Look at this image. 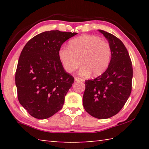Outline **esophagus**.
I'll return each mask as SVG.
<instances>
[{"label":"esophagus","instance_id":"1","mask_svg":"<svg viewBox=\"0 0 149 149\" xmlns=\"http://www.w3.org/2000/svg\"><path fill=\"white\" fill-rule=\"evenodd\" d=\"M75 81H82L83 79H81V78H79V77H75Z\"/></svg>","mask_w":149,"mask_h":149}]
</instances>
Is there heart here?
<instances>
[{
  "mask_svg": "<svg viewBox=\"0 0 149 149\" xmlns=\"http://www.w3.org/2000/svg\"><path fill=\"white\" fill-rule=\"evenodd\" d=\"M112 51L110 45L95 35H83L70 41L68 47H62L58 51V57L68 73L83 65L79 74L84 76L91 73L95 76L102 74L110 64Z\"/></svg>",
  "mask_w": 149,
  "mask_h": 149,
  "instance_id": "b5f03b06",
  "label": "heart"
}]
</instances>
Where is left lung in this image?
<instances>
[{"mask_svg":"<svg viewBox=\"0 0 149 149\" xmlns=\"http://www.w3.org/2000/svg\"><path fill=\"white\" fill-rule=\"evenodd\" d=\"M99 31L107 38L112 57L100 76L85 81L83 104L85 111L98 119H107L120 112L132 92L133 68L125 45L114 35Z\"/></svg>","mask_w":149,"mask_h":149,"instance_id":"8db88e82","label":"left lung"}]
</instances>
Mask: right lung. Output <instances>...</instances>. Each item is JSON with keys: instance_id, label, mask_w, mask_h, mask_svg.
Listing matches in <instances>:
<instances>
[{"instance_id": "right-lung-1", "label": "right lung", "mask_w": 149, "mask_h": 149, "mask_svg": "<svg viewBox=\"0 0 149 149\" xmlns=\"http://www.w3.org/2000/svg\"><path fill=\"white\" fill-rule=\"evenodd\" d=\"M77 33L45 31L27 42L20 54L15 75L17 98L27 112L47 119L62 108L74 82L58 57L64 42Z\"/></svg>"}]
</instances>
